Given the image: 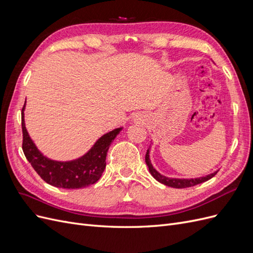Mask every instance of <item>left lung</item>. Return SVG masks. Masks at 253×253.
<instances>
[{
  "instance_id": "8db88e82",
  "label": "left lung",
  "mask_w": 253,
  "mask_h": 253,
  "mask_svg": "<svg viewBox=\"0 0 253 253\" xmlns=\"http://www.w3.org/2000/svg\"><path fill=\"white\" fill-rule=\"evenodd\" d=\"M149 154H150V150H148L147 154H145V164H147L149 167L150 173L157 181L164 183V185H166L168 187H172V188H176V189L193 187V186L198 185V183H202V182L209 180L210 178L213 177V176H215V174L218 172V171H215L214 173H211L209 175H206V176H203V177H198V178H189V179H187V178H170V177H167V176H165L163 174H160L159 172L156 171V169L153 168Z\"/></svg>"
}]
</instances>
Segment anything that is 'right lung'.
Wrapping results in <instances>:
<instances>
[{
	"mask_svg": "<svg viewBox=\"0 0 253 253\" xmlns=\"http://www.w3.org/2000/svg\"><path fill=\"white\" fill-rule=\"evenodd\" d=\"M24 109L25 104L22 109V149L29 164L44 181L57 188L80 189L99 180L105 169L110 145L122 127L104 134L82 157L71 162H56L45 157L29 137L24 122Z\"/></svg>",
	"mask_w": 253,
	"mask_h": 253,
	"instance_id": "right-lung-1",
	"label": "right lung"
}]
</instances>
